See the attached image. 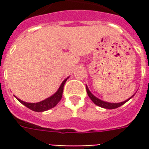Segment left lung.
Returning <instances> with one entry per match:
<instances>
[{
  "label": "left lung",
  "instance_id": "left-lung-1",
  "mask_svg": "<svg viewBox=\"0 0 149 149\" xmlns=\"http://www.w3.org/2000/svg\"><path fill=\"white\" fill-rule=\"evenodd\" d=\"M86 91H87V93L88 95L89 98H90L91 100H92V101H93L95 104H97V106L104 108V109H114L119 108V107H120L121 105H123L124 104L126 103L128 100H130L132 97L134 96V95H132L130 98H128V100H125V101H123V102H120V103H110V102H107V101H104V100H100L99 98H97V97H95L93 94L90 91H89L87 85H86Z\"/></svg>",
  "mask_w": 149,
  "mask_h": 149
}]
</instances>
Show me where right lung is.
I'll return each mask as SVG.
<instances>
[{
  "mask_svg": "<svg viewBox=\"0 0 149 149\" xmlns=\"http://www.w3.org/2000/svg\"><path fill=\"white\" fill-rule=\"evenodd\" d=\"M68 77L64 80V81L62 82L61 84L60 85L58 90L55 93L52 95L51 97L46 98L45 100L40 101L37 103H28L25 101L20 100L19 98L17 97H15L18 100V101H20L22 104H24V106H26L29 108V109L35 111V112H45L47 110L52 109L60 102V100H61L62 94H63V89H64V85H65V82L68 80Z\"/></svg>",
  "mask_w": 149,
  "mask_h": 149,
  "instance_id": "right-lung-1",
  "label": "right lung"
}]
</instances>
